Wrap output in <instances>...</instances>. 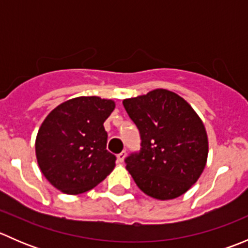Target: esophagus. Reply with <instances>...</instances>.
<instances>
[{"instance_id": "obj_1", "label": "esophagus", "mask_w": 248, "mask_h": 248, "mask_svg": "<svg viewBox=\"0 0 248 248\" xmlns=\"http://www.w3.org/2000/svg\"><path fill=\"white\" fill-rule=\"evenodd\" d=\"M126 156H127L126 151H122L121 154H119V155H117V161H119L120 163H122V162L124 161V158H126Z\"/></svg>"}]
</instances>
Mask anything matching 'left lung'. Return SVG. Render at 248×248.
Listing matches in <instances>:
<instances>
[{
	"label": "left lung",
	"mask_w": 248,
	"mask_h": 248,
	"mask_svg": "<svg viewBox=\"0 0 248 248\" xmlns=\"http://www.w3.org/2000/svg\"><path fill=\"white\" fill-rule=\"evenodd\" d=\"M122 103L141 137L139 154L126 159L137 186L158 201L186 193L204 171L209 154V139L199 115L181 96L166 89Z\"/></svg>",
	"instance_id": "left-lung-1"
}]
</instances>
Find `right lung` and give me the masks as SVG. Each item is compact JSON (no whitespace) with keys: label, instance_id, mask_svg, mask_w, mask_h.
Listing matches in <instances>:
<instances>
[{"label":"right lung","instance_id":"obj_1","mask_svg":"<svg viewBox=\"0 0 248 248\" xmlns=\"http://www.w3.org/2000/svg\"><path fill=\"white\" fill-rule=\"evenodd\" d=\"M114 109L112 99L80 96L49 112L34 146L39 169L55 188L84 193L112 171L116 158L107 150L103 124Z\"/></svg>","mask_w":248,"mask_h":248}]
</instances>
